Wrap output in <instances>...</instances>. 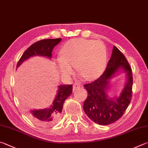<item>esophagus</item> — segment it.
Listing matches in <instances>:
<instances>
[{
	"instance_id": "34e87169",
	"label": "esophagus",
	"mask_w": 148,
	"mask_h": 148,
	"mask_svg": "<svg viewBox=\"0 0 148 148\" xmlns=\"http://www.w3.org/2000/svg\"><path fill=\"white\" fill-rule=\"evenodd\" d=\"M80 88V85L78 84V83H74L73 85V90H76L77 88Z\"/></svg>"
}]
</instances>
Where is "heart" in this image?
Returning a JSON list of instances; mask_svg holds the SVG:
<instances>
[{
	"mask_svg": "<svg viewBox=\"0 0 148 148\" xmlns=\"http://www.w3.org/2000/svg\"><path fill=\"white\" fill-rule=\"evenodd\" d=\"M60 56L56 59L61 73L69 76L73 72V65L85 79L92 80L103 73L107 63V48L98 40L73 39L61 47Z\"/></svg>",
	"mask_w": 148,
	"mask_h": 148,
	"instance_id": "1",
	"label": "heart"
}]
</instances>
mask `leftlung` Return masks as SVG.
<instances>
[{
    "label": "left lung",
    "mask_w": 148,
    "mask_h": 148,
    "mask_svg": "<svg viewBox=\"0 0 148 148\" xmlns=\"http://www.w3.org/2000/svg\"><path fill=\"white\" fill-rule=\"evenodd\" d=\"M120 68L126 72L127 83L119 97L108 98L106 90L110 79ZM83 86L88 93L83 103V110L91 120L106 125L116 122L122 116L132 98L133 74L127 59L119 48L113 47L111 59L101 76Z\"/></svg>",
    "instance_id": "left-lung-1"
}]
</instances>
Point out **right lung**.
<instances>
[{
	"instance_id": "right-lung-1",
	"label": "right lung",
	"mask_w": 148,
	"mask_h": 148,
	"mask_svg": "<svg viewBox=\"0 0 148 148\" xmlns=\"http://www.w3.org/2000/svg\"><path fill=\"white\" fill-rule=\"evenodd\" d=\"M61 41V38L47 39L35 42L23 53L17 64V68L24 61L34 56H41L51 58L53 47ZM72 92V85H60L58 95L50 108L39 110L26 109V113L32 122L38 125L47 127L55 124L61 119L64 102Z\"/></svg>"
}]
</instances>
